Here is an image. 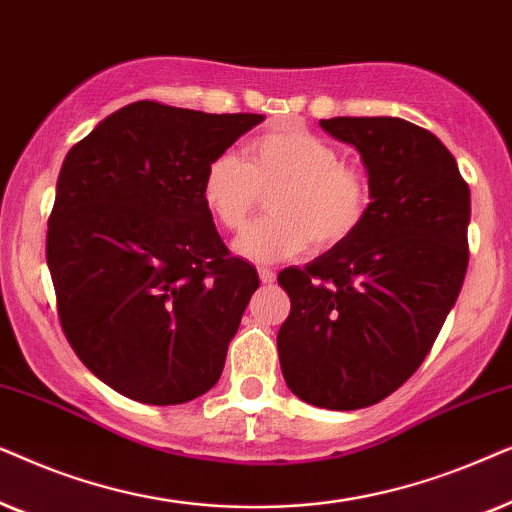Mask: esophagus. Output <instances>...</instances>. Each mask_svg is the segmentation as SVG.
Here are the masks:
<instances>
[{
  "label": "esophagus",
  "instance_id": "obj_1",
  "mask_svg": "<svg viewBox=\"0 0 512 512\" xmlns=\"http://www.w3.org/2000/svg\"><path fill=\"white\" fill-rule=\"evenodd\" d=\"M257 274H260L262 283H274L276 281V271L269 269V267H260V269H257Z\"/></svg>",
  "mask_w": 512,
  "mask_h": 512
}]
</instances>
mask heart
<instances>
[{
    "mask_svg": "<svg viewBox=\"0 0 512 512\" xmlns=\"http://www.w3.org/2000/svg\"><path fill=\"white\" fill-rule=\"evenodd\" d=\"M267 192L271 215L238 241V252L252 262L297 257L313 241L335 248L356 234L370 203L363 170L302 126L257 135L243 147V161L220 154L203 173V203L227 231H243Z\"/></svg>",
    "mask_w": 512,
    "mask_h": 512,
    "instance_id": "obj_1",
    "label": "heart"
}]
</instances>
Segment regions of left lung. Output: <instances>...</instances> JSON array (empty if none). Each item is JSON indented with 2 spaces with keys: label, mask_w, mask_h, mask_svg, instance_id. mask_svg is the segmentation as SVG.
Returning <instances> with one entry per match:
<instances>
[{
  "label": "left lung",
  "mask_w": 512,
  "mask_h": 512,
  "mask_svg": "<svg viewBox=\"0 0 512 512\" xmlns=\"http://www.w3.org/2000/svg\"><path fill=\"white\" fill-rule=\"evenodd\" d=\"M358 149L370 206L356 234L278 283L283 379L325 410L377 405L417 372L468 269L470 192L449 149L398 117L320 119Z\"/></svg>",
  "instance_id": "1"
}]
</instances>
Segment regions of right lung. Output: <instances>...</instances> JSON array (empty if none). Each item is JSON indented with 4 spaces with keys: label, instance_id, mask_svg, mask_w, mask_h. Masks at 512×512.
<instances>
[{
    "label": "right lung",
    "instance_id": "1",
    "mask_svg": "<svg viewBox=\"0 0 512 512\" xmlns=\"http://www.w3.org/2000/svg\"><path fill=\"white\" fill-rule=\"evenodd\" d=\"M262 121L140 100L65 156L46 234L60 325L126 398L182 405L220 379L260 278L229 257L201 182Z\"/></svg>",
    "mask_w": 512,
    "mask_h": 512
}]
</instances>
